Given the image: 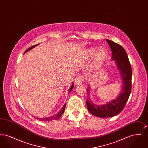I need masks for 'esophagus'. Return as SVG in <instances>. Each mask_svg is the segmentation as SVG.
I'll list each match as a JSON object with an SVG mask.
<instances>
[{"label": "esophagus", "mask_w": 148, "mask_h": 148, "mask_svg": "<svg viewBox=\"0 0 148 148\" xmlns=\"http://www.w3.org/2000/svg\"><path fill=\"white\" fill-rule=\"evenodd\" d=\"M83 81V78L82 77V75H79L75 78V84L76 85H80L82 84Z\"/></svg>", "instance_id": "34e87169"}]
</instances>
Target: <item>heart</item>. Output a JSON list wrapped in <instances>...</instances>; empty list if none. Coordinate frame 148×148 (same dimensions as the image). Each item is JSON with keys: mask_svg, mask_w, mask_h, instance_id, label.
Returning a JSON list of instances; mask_svg holds the SVG:
<instances>
[{"mask_svg": "<svg viewBox=\"0 0 148 148\" xmlns=\"http://www.w3.org/2000/svg\"><path fill=\"white\" fill-rule=\"evenodd\" d=\"M97 53V50L95 49H90L87 51L88 57L92 58ZM107 56V53L106 50L101 49L98 51L95 56V64L97 66H100L103 63Z\"/></svg>", "mask_w": 148, "mask_h": 148, "instance_id": "heart-1", "label": "heart"}]
</instances>
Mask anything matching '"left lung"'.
<instances>
[{
  "instance_id": "8db88e82",
  "label": "left lung",
  "mask_w": 148,
  "mask_h": 148,
  "mask_svg": "<svg viewBox=\"0 0 148 148\" xmlns=\"http://www.w3.org/2000/svg\"><path fill=\"white\" fill-rule=\"evenodd\" d=\"M112 51V60L116 62L120 72L123 86L119 95L116 99L106 104L98 106L92 103L89 98V89H87L88 96L86 101L89 112L99 118L112 117L119 114L124 109L129 99L132 90V70L126 51L119 44L106 39Z\"/></svg>"
}]
</instances>
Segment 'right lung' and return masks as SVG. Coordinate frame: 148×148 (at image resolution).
<instances>
[{
    "instance_id": "1",
    "label": "right lung",
    "mask_w": 148,
    "mask_h": 148,
    "mask_svg": "<svg viewBox=\"0 0 148 148\" xmlns=\"http://www.w3.org/2000/svg\"><path fill=\"white\" fill-rule=\"evenodd\" d=\"M38 45H39V44H36L35 45L32 46L31 47L29 48L28 49L26 50V51H25V53H27V51H29L30 50L33 49V48H34V47H35L36 46H37ZM74 85V83H73L72 85H71V88H70V89H69V92H70L72 90V89H73ZM65 106H66V103L63 106V108H62V109L60 110V111H59V112L56 113V114H55V115H53V116H49V117H47V118H36L38 120H39V121H51V120L58 119H59V118L62 115V114H63L64 112L65 108Z\"/></svg>"
}]
</instances>
